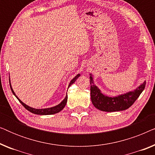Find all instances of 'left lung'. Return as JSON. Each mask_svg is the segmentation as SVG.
Segmentation results:
<instances>
[{"label":"left lung","mask_w":155,"mask_h":155,"mask_svg":"<svg viewBox=\"0 0 155 155\" xmlns=\"http://www.w3.org/2000/svg\"><path fill=\"white\" fill-rule=\"evenodd\" d=\"M91 84V100L95 108L102 111L114 112L124 111L128 109L136 101L145 87V80L135 90L115 97H109L104 94L98 87L94 84V78L90 74Z\"/></svg>","instance_id":"1"}]
</instances>
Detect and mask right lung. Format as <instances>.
Here are the masks:
<instances>
[{
  "mask_svg": "<svg viewBox=\"0 0 155 155\" xmlns=\"http://www.w3.org/2000/svg\"><path fill=\"white\" fill-rule=\"evenodd\" d=\"M80 76V74H78L77 75L75 76V78H73V80H71V82L69 83V85H68V88L71 87V84H73L74 82H75V80L78 79V78H79ZM9 82H10V89H11V91L12 92V94H13L15 96V97L17 99H18L19 101L22 104L23 107H24L25 109H26L27 110H28L29 111H30L31 113L32 114H38V115H51V114H57L58 113V112H60L61 110H62L63 108L65 107V104H66L67 103V100H68V95L66 94V96H65V97L64 98V99L61 101V102L59 104L55 106V107H50V108H46V109H35V108H32L31 107H29L28 105L25 104L24 102H22V101L20 100V99L18 98V96L15 94V92L13 91V90H12V87L11 86V83H10V80H9Z\"/></svg>",
  "mask_w": 155,
  "mask_h": 155,
  "instance_id": "1",
  "label": "right lung"
}]
</instances>
